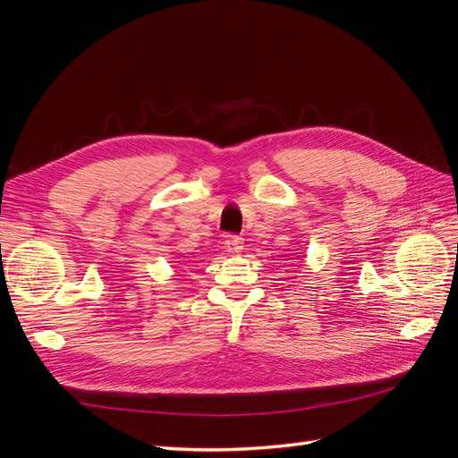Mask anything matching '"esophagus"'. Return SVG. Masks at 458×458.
I'll use <instances>...</instances> for the list:
<instances>
[{
	"label": "esophagus",
	"instance_id": "esophagus-1",
	"mask_svg": "<svg viewBox=\"0 0 458 458\" xmlns=\"http://www.w3.org/2000/svg\"><path fill=\"white\" fill-rule=\"evenodd\" d=\"M225 248L229 252H239L241 248H242V239H239V237H227L225 239Z\"/></svg>",
	"mask_w": 458,
	"mask_h": 458
}]
</instances>
